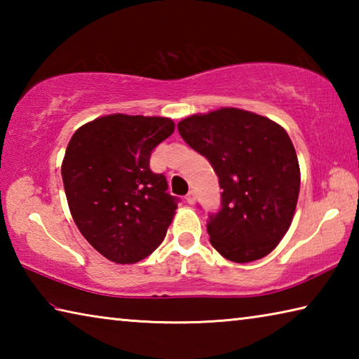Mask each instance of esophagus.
<instances>
[{
  "instance_id": "1",
  "label": "esophagus",
  "mask_w": 359,
  "mask_h": 359,
  "mask_svg": "<svg viewBox=\"0 0 359 359\" xmlns=\"http://www.w3.org/2000/svg\"><path fill=\"white\" fill-rule=\"evenodd\" d=\"M185 199H187V203H188V204H194V201H196V193H194V190H190V191H188V194L185 196Z\"/></svg>"
}]
</instances>
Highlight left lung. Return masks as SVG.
Segmentation results:
<instances>
[{
    "mask_svg": "<svg viewBox=\"0 0 359 359\" xmlns=\"http://www.w3.org/2000/svg\"><path fill=\"white\" fill-rule=\"evenodd\" d=\"M177 130L208 158L223 190L220 209L209 215L210 244L234 263L269 255L288 231L299 196V163L287 131L234 107L191 115Z\"/></svg>",
    "mask_w": 359,
    "mask_h": 359,
    "instance_id": "1",
    "label": "left lung"
}]
</instances>
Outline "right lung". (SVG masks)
<instances>
[{
    "mask_svg": "<svg viewBox=\"0 0 359 359\" xmlns=\"http://www.w3.org/2000/svg\"><path fill=\"white\" fill-rule=\"evenodd\" d=\"M174 133L165 117L114 114L81 126L66 149L62 177L79 231L118 264L144 259L165 239L179 198L150 169V155Z\"/></svg>",
    "mask_w": 359,
    "mask_h": 359,
    "instance_id": "1",
    "label": "right lung"
}]
</instances>
